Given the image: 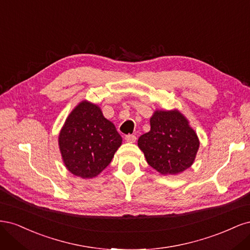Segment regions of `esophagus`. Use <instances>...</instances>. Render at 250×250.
I'll return each instance as SVG.
<instances>
[{
  "instance_id": "34e87169",
  "label": "esophagus",
  "mask_w": 250,
  "mask_h": 250,
  "mask_svg": "<svg viewBox=\"0 0 250 250\" xmlns=\"http://www.w3.org/2000/svg\"><path fill=\"white\" fill-rule=\"evenodd\" d=\"M125 140L128 143H134L135 141H137V137H135V135H133V134H128L125 137Z\"/></svg>"
}]
</instances>
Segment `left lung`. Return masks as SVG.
<instances>
[{
    "label": "left lung",
    "mask_w": 250,
    "mask_h": 250,
    "mask_svg": "<svg viewBox=\"0 0 250 250\" xmlns=\"http://www.w3.org/2000/svg\"><path fill=\"white\" fill-rule=\"evenodd\" d=\"M150 131L139 138L138 146L146 161L162 175H176L193 165L199 139L178 109L155 110Z\"/></svg>",
    "instance_id": "obj_1"
}]
</instances>
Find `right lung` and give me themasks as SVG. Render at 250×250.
Returning <instances> with one entry per match:
<instances>
[{"mask_svg":"<svg viewBox=\"0 0 250 250\" xmlns=\"http://www.w3.org/2000/svg\"><path fill=\"white\" fill-rule=\"evenodd\" d=\"M58 145L65 168L75 176L89 179L110 164L122 137L97 104L83 100L67 116Z\"/></svg>","mask_w":250,"mask_h":250,"instance_id":"right-lung-1","label":"right lung"}]
</instances>
